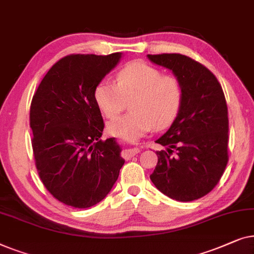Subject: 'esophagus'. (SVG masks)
Wrapping results in <instances>:
<instances>
[{"label":"esophagus","instance_id":"1","mask_svg":"<svg viewBox=\"0 0 254 254\" xmlns=\"http://www.w3.org/2000/svg\"><path fill=\"white\" fill-rule=\"evenodd\" d=\"M138 153H140V149H139L138 147L127 148V149H126V151L123 152V158H126V159H130V158H132V156L137 155Z\"/></svg>","mask_w":254,"mask_h":254}]
</instances>
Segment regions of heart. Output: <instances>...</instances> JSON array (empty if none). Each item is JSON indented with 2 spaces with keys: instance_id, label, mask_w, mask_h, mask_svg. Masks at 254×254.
I'll return each mask as SVG.
<instances>
[{
  "instance_id": "heart-1",
  "label": "heart",
  "mask_w": 254,
  "mask_h": 254,
  "mask_svg": "<svg viewBox=\"0 0 254 254\" xmlns=\"http://www.w3.org/2000/svg\"><path fill=\"white\" fill-rule=\"evenodd\" d=\"M131 112L108 123L110 134L135 141L153 127H169L180 113L183 87L180 79L149 64L135 61L115 74V84L102 80L94 88L96 106L107 119L119 115L124 99H130Z\"/></svg>"
}]
</instances>
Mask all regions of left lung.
I'll return each instance as SVG.
<instances>
[{"label":"left lung","mask_w":254,"mask_h":254,"mask_svg":"<svg viewBox=\"0 0 254 254\" xmlns=\"http://www.w3.org/2000/svg\"><path fill=\"white\" fill-rule=\"evenodd\" d=\"M170 70L183 87L180 113L155 142L158 164L151 181L159 191L177 201L206 195L219 183L228 163V108L222 87L210 71L181 54L147 55ZM175 154L173 156L172 153Z\"/></svg>","instance_id":"1"}]
</instances>
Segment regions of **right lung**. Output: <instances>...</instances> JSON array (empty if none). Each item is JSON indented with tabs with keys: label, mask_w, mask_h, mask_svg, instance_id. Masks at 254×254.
Returning a JSON list of instances; mask_svg holds the SVG:
<instances>
[{
	"label": "right lung",
	"mask_w": 254,
	"mask_h": 254,
	"mask_svg": "<svg viewBox=\"0 0 254 254\" xmlns=\"http://www.w3.org/2000/svg\"><path fill=\"white\" fill-rule=\"evenodd\" d=\"M122 55L63 57L32 99L30 126L39 176L54 198L74 208L105 199L126 162L115 138L100 139L105 124L94 100L95 86Z\"/></svg>",
	"instance_id": "1"
}]
</instances>
